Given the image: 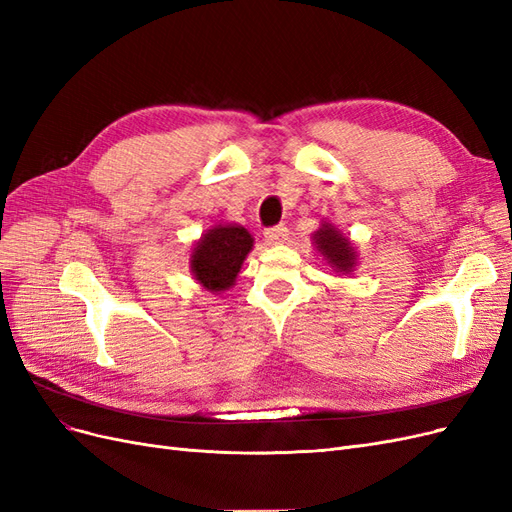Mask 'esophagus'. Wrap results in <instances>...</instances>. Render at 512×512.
<instances>
[{"label":"esophagus","mask_w":512,"mask_h":512,"mask_svg":"<svg viewBox=\"0 0 512 512\" xmlns=\"http://www.w3.org/2000/svg\"><path fill=\"white\" fill-rule=\"evenodd\" d=\"M265 241L269 245H282L288 241V228L284 224L280 226H271L265 230Z\"/></svg>","instance_id":"1"}]
</instances>
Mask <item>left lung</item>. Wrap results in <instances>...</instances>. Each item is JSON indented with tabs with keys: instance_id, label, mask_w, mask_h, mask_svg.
<instances>
[{
	"instance_id": "1",
	"label": "left lung",
	"mask_w": 512,
	"mask_h": 512,
	"mask_svg": "<svg viewBox=\"0 0 512 512\" xmlns=\"http://www.w3.org/2000/svg\"><path fill=\"white\" fill-rule=\"evenodd\" d=\"M314 243L316 250L324 256L329 265L339 273H350L356 267V252L350 239L344 235L342 230L335 228L333 224L324 222L314 232Z\"/></svg>"
}]
</instances>
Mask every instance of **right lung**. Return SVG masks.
<instances>
[{
	"label": "right lung",
	"instance_id": "right-lung-1",
	"mask_svg": "<svg viewBox=\"0 0 512 512\" xmlns=\"http://www.w3.org/2000/svg\"><path fill=\"white\" fill-rule=\"evenodd\" d=\"M254 239L239 224H218L209 228L194 245L190 269L194 280L213 294L235 286L243 260L252 252Z\"/></svg>",
	"mask_w": 512,
	"mask_h": 512
}]
</instances>
